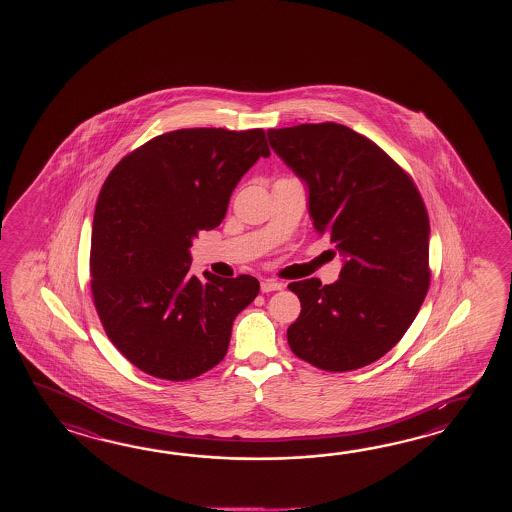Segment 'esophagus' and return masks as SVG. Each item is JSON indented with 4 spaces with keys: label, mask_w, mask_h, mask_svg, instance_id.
Here are the masks:
<instances>
[{
    "label": "esophagus",
    "mask_w": 512,
    "mask_h": 512,
    "mask_svg": "<svg viewBox=\"0 0 512 512\" xmlns=\"http://www.w3.org/2000/svg\"><path fill=\"white\" fill-rule=\"evenodd\" d=\"M283 283L278 280H263L261 282V293H272V291H282Z\"/></svg>",
    "instance_id": "1"
}]
</instances>
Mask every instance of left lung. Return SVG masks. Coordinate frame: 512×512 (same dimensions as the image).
Wrapping results in <instances>:
<instances>
[{
  "label": "left lung",
  "mask_w": 512,
  "mask_h": 512,
  "mask_svg": "<svg viewBox=\"0 0 512 512\" xmlns=\"http://www.w3.org/2000/svg\"><path fill=\"white\" fill-rule=\"evenodd\" d=\"M267 135L307 183L316 232L346 258L337 283H289L302 311L287 342L318 370L364 368L403 338L428 293L425 201L406 170L348 126L298 124Z\"/></svg>",
  "instance_id": "left-lung-1"
}]
</instances>
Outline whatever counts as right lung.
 I'll use <instances>...</instances> for the list:
<instances>
[{"instance_id": "obj_1", "label": "right lung", "mask_w": 512, "mask_h": 512, "mask_svg": "<svg viewBox=\"0 0 512 512\" xmlns=\"http://www.w3.org/2000/svg\"><path fill=\"white\" fill-rule=\"evenodd\" d=\"M269 155L261 128H185L144 142L106 177L91 232V294L113 346L144 373L188 381L227 355L232 322L260 282L210 272L203 282L188 249L218 227L243 174Z\"/></svg>"}]
</instances>
